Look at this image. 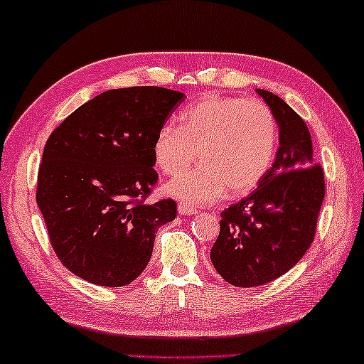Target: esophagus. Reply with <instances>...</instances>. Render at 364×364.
Masks as SVG:
<instances>
[{
    "label": "esophagus",
    "mask_w": 364,
    "mask_h": 364,
    "mask_svg": "<svg viewBox=\"0 0 364 364\" xmlns=\"http://www.w3.org/2000/svg\"><path fill=\"white\" fill-rule=\"evenodd\" d=\"M177 211L181 215H192V214H196V209L190 208L188 205H186V203H178L177 205Z\"/></svg>",
    "instance_id": "obj_1"
}]
</instances>
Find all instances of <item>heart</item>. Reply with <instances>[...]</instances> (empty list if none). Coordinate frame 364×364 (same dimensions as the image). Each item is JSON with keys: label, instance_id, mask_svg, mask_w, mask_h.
Segmentation results:
<instances>
[{"label": "heart", "instance_id": "1", "mask_svg": "<svg viewBox=\"0 0 364 364\" xmlns=\"http://www.w3.org/2000/svg\"><path fill=\"white\" fill-rule=\"evenodd\" d=\"M278 144L275 114L260 100L209 95L182 114V124L164 123L153 140V158L168 176L185 170L199 151L202 164L166 186L188 206L220 200L227 188L243 195L270 171Z\"/></svg>", "mask_w": 364, "mask_h": 364}]
</instances>
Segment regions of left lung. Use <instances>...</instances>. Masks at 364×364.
Wrapping results in <instances>:
<instances>
[{"mask_svg":"<svg viewBox=\"0 0 364 364\" xmlns=\"http://www.w3.org/2000/svg\"><path fill=\"white\" fill-rule=\"evenodd\" d=\"M257 94L279 127L275 161L254 192L220 214L211 250L214 269L238 288L270 283L304 257L324 200V174L305 121L273 92Z\"/></svg>","mask_w":364,"mask_h":364,"instance_id":"left-lung-1","label":"left lung"}]
</instances>
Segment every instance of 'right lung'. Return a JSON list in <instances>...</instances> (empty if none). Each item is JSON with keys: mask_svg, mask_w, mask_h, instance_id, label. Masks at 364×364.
Masks as SVG:
<instances>
[{"mask_svg": "<svg viewBox=\"0 0 364 364\" xmlns=\"http://www.w3.org/2000/svg\"><path fill=\"white\" fill-rule=\"evenodd\" d=\"M183 100L158 86L112 89L49 136L36 203L54 252L76 277L119 288L149 264L155 232L177 214L176 201H145L158 182L153 140Z\"/></svg>", "mask_w": 364, "mask_h": 364, "instance_id": "right-lung-1", "label": "right lung"}]
</instances>
